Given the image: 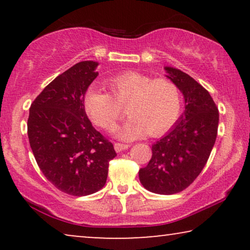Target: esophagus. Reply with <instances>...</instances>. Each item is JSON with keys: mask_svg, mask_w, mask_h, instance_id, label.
<instances>
[{"mask_svg": "<svg viewBox=\"0 0 250 250\" xmlns=\"http://www.w3.org/2000/svg\"><path fill=\"white\" fill-rule=\"evenodd\" d=\"M114 146H115L116 152H122L123 150L127 149L129 146H128V145H123V143H115Z\"/></svg>", "mask_w": 250, "mask_h": 250, "instance_id": "esophagus-1", "label": "esophagus"}]
</instances>
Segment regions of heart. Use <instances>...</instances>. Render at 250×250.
I'll return each mask as SVG.
<instances>
[{
  "instance_id": "heart-1",
  "label": "heart",
  "mask_w": 250,
  "mask_h": 250,
  "mask_svg": "<svg viewBox=\"0 0 250 250\" xmlns=\"http://www.w3.org/2000/svg\"><path fill=\"white\" fill-rule=\"evenodd\" d=\"M107 86L111 95L90 88L84 97V108L95 125L110 129L127 105L128 121L115 128L118 139L131 141L150 133L162 134L172 127L181 111V93L168 78H153L127 71L110 78Z\"/></svg>"
}]
</instances>
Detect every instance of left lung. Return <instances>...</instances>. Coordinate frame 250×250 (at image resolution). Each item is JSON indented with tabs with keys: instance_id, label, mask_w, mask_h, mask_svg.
<instances>
[{
	"instance_id": "8db88e82",
	"label": "left lung",
	"mask_w": 250,
	"mask_h": 250,
	"mask_svg": "<svg viewBox=\"0 0 250 250\" xmlns=\"http://www.w3.org/2000/svg\"><path fill=\"white\" fill-rule=\"evenodd\" d=\"M164 69L183 94L186 107L167 134L153 143L151 159L139 177L146 190L173 194L189 187L206 165L216 141L218 109L192 77L174 67Z\"/></svg>"
}]
</instances>
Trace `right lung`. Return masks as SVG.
Wrapping results in <instances>:
<instances>
[{"label": "right lung", "mask_w": 250, "mask_h": 250, "mask_svg": "<svg viewBox=\"0 0 250 250\" xmlns=\"http://www.w3.org/2000/svg\"><path fill=\"white\" fill-rule=\"evenodd\" d=\"M99 62L87 60L54 78L30 105L28 139L37 165L57 189L88 196L104 187L114 146L92 126L84 97L98 77Z\"/></svg>", "instance_id": "right-lung-1"}]
</instances>
